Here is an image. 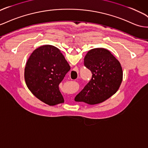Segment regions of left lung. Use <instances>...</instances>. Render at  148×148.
<instances>
[{
  "instance_id": "left-lung-1",
  "label": "left lung",
  "mask_w": 148,
  "mask_h": 148,
  "mask_svg": "<svg viewBox=\"0 0 148 148\" xmlns=\"http://www.w3.org/2000/svg\"><path fill=\"white\" fill-rule=\"evenodd\" d=\"M84 65L91 71L92 77L76 96V101L95 105L106 100L118 91L123 80V70L109 50L91 49L85 55Z\"/></svg>"
}]
</instances>
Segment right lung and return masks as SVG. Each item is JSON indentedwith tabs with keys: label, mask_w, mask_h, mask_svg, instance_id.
Instances as JSON below:
<instances>
[{
	"label": "right lung",
	"mask_w": 148,
	"mask_h": 148,
	"mask_svg": "<svg viewBox=\"0 0 148 148\" xmlns=\"http://www.w3.org/2000/svg\"><path fill=\"white\" fill-rule=\"evenodd\" d=\"M70 66L58 49L46 45L35 49L26 63V85L40 100L53 106L64 102L58 85Z\"/></svg>",
	"instance_id": "obj_1"
}]
</instances>
